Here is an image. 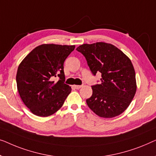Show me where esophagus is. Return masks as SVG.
Returning a JSON list of instances; mask_svg holds the SVG:
<instances>
[{
  "label": "esophagus",
  "instance_id": "obj_1",
  "mask_svg": "<svg viewBox=\"0 0 156 156\" xmlns=\"http://www.w3.org/2000/svg\"><path fill=\"white\" fill-rule=\"evenodd\" d=\"M81 87H82V85H74V87L76 89H80Z\"/></svg>",
  "mask_w": 156,
  "mask_h": 156
}]
</instances>
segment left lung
Segmentation results:
<instances>
[{"mask_svg": "<svg viewBox=\"0 0 156 156\" xmlns=\"http://www.w3.org/2000/svg\"><path fill=\"white\" fill-rule=\"evenodd\" d=\"M86 59L94 76L102 74L99 84L92 86L87 106L103 118H112L126 110L136 91V74L128 56L111 44L97 42L76 49Z\"/></svg>", "mask_w": 156, "mask_h": 156, "instance_id": "8db88e82", "label": "left lung"}]
</instances>
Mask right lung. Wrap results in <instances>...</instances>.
Here are the masks:
<instances>
[{
    "label": "right lung",
    "mask_w": 156,
    "mask_h": 156,
    "mask_svg": "<svg viewBox=\"0 0 156 156\" xmlns=\"http://www.w3.org/2000/svg\"><path fill=\"white\" fill-rule=\"evenodd\" d=\"M74 49V45L41 44L19 65L17 90L34 115L48 117L62 107L71 91V87L64 83L63 63Z\"/></svg>",
    "instance_id": "add662e5"
}]
</instances>
